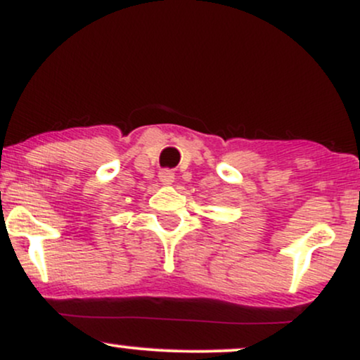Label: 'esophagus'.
Segmentation results:
<instances>
[{
	"instance_id": "1",
	"label": "esophagus",
	"mask_w": 360,
	"mask_h": 360,
	"mask_svg": "<svg viewBox=\"0 0 360 360\" xmlns=\"http://www.w3.org/2000/svg\"><path fill=\"white\" fill-rule=\"evenodd\" d=\"M159 179H160V183L166 184V186L172 184L174 183V172H172L171 169H162V171L159 172Z\"/></svg>"
}]
</instances>
